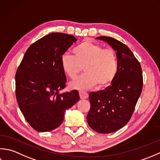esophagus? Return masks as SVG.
<instances>
[{"label":"esophagus","mask_w":160,"mask_h":160,"mask_svg":"<svg viewBox=\"0 0 160 160\" xmlns=\"http://www.w3.org/2000/svg\"><path fill=\"white\" fill-rule=\"evenodd\" d=\"M79 96H80V98L81 99H87L88 97V94L86 92H85V91H80Z\"/></svg>","instance_id":"34e87169"}]
</instances>
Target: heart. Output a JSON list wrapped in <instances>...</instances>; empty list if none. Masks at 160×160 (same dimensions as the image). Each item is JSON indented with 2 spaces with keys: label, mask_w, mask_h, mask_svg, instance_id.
Masks as SVG:
<instances>
[{
  "label": "heart",
  "mask_w": 160,
  "mask_h": 160,
  "mask_svg": "<svg viewBox=\"0 0 160 160\" xmlns=\"http://www.w3.org/2000/svg\"><path fill=\"white\" fill-rule=\"evenodd\" d=\"M73 53L62 56V69L72 79L82 71L83 67L86 73L72 81V89L86 90L97 83L101 87L106 86L115 79L119 68L115 50L85 41L74 49Z\"/></svg>",
  "instance_id": "b5f03b06"
}]
</instances>
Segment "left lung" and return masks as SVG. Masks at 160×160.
I'll return each mask as SVG.
<instances>
[{
  "label": "left lung",
  "mask_w": 160,
  "mask_h": 160,
  "mask_svg": "<svg viewBox=\"0 0 160 160\" xmlns=\"http://www.w3.org/2000/svg\"><path fill=\"white\" fill-rule=\"evenodd\" d=\"M96 38L106 42L117 52L119 63L111 85L89 95L87 122L94 131L106 134L121 129L129 122L142 93L143 77L141 65L125 44L112 37Z\"/></svg>",
  "instance_id": "left-lung-1"
}]
</instances>
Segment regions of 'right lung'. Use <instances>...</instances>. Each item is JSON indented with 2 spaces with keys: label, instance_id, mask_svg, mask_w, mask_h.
Segmentation results:
<instances>
[{
  "label": "right lung",
  "instance_id": "1",
  "mask_svg": "<svg viewBox=\"0 0 160 160\" xmlns=\"http://www.w3.org/2000/svg\"><path fill=\"white\" fill-rule=\"evenodd\" d=\"M77 40L71 34L51 33L32 44L16 71V97L29 124L38 132L58 128L66 110L79 100L78 91L59 93L66 77L61 59Z\"/></svg>",
  "mask_w": 160,
  "mask_h": 160
}]
</instances>
